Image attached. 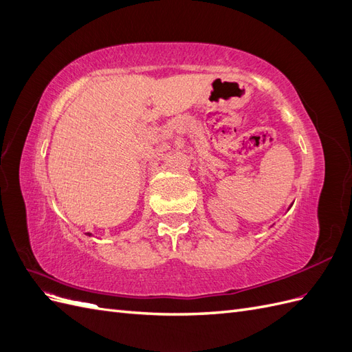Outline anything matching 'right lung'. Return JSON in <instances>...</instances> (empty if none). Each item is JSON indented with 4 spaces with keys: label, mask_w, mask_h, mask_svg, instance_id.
Listing matches in <instances>:
<instances>
[{
    "label": "right lung",
    "mask_w": 352,
    "mask_h": 352,
    "mask_svg": "<svg viewBox=\"0 0 352 352\" xmlns=\"http://www.w3.org/2000/svg\"><path fill=\"white\" fill-rule=\"evenodd\" d=\"M87 235H88V236H91V233H87Z\"/></svg>",
    "instance_id": "obj_1"
}]
</instances>
